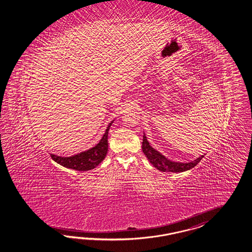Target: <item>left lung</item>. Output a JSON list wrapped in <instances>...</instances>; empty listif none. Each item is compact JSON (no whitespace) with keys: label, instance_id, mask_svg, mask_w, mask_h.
Listing matches in <instances>:
<instances>
[{"label":"left lung","instance_id":"8db88e82","mask_svg":"<svg viewBox=\"0 0 252 252\" xmlns=\"http://www.w3.org/2000/svg\"><path fill=\"white\" fill-rule=\"evenodd\" d=\"M142 150L145 156L147 157L148 159L150 160V163L152 164L157 170L164 171V172H183V171L190 170L193 167H195L204 157V155L198 157L194 160H191L190 162L172 161L162 155L159 151L155 150L150 145V142L148 141L147 136H145V133H144L143 142H142Z\"/></svg>","mask_w":252,"mask_h":252}]
</instances>
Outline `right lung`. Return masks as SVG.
Returning <instances> with one entry per match:
<instances>
[{
    "label": "right lung",
    "mask_w": 252,
    "mask_h": 252,
    "mask_svg": "<svg viewBox=\"0 0 252 252\" xmlns=\"http://www.w3.org/2000/svg\"><path fill=\"white\" fill-rule=\"evenodd\" d=\"M115 119L109 123L104 134L98 144L94 147L80 153L69 157L57 156L50 154L51 158L57 163L62 165L65 168L79 171H87L96 168L102 162L108 151V131L110 126L114 123Z\"/></svg>",
    "instance_id": "add662e5"
}]
</instances>
